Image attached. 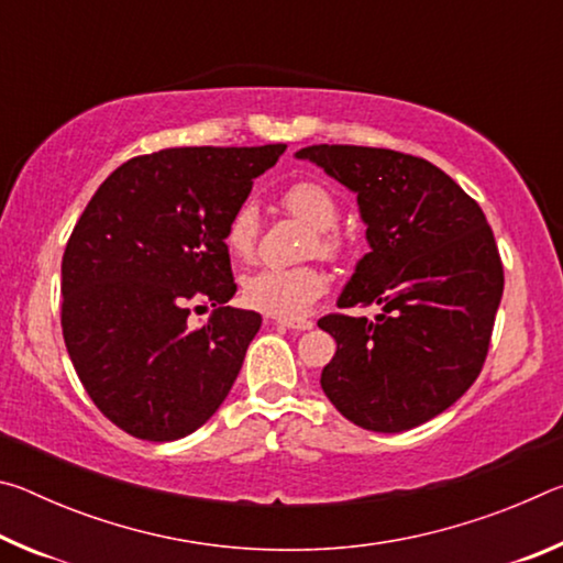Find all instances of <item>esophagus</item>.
Instances as JSON below:
<instances>
[{"mask_svg": "<svg viewBox=\"0 0 563 563\" xmlns=\"http://www.w3.org/2000/svg\"><path fill=\"white\" fill-rule=\"evenodd\" d=\"M275 325H280V328H288V330H310L312 328V322L310 320H275Z\"/></svg>", "mask_w": 563, "mask_h": 563, "instance_id": "obj_1", "label": "esophagus"}]
</instances>
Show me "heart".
<instances>
[{
	"label": "heart",
	"mask_w": 563,
	"mask_h": 563,
	"mask_svg": "<svg viewBox=\"0 0 563 563\" xmlns=\"http://www.w3.org/2000/svg\"><path fill=\"white\" fill-rule=\"evenodd\" d=\"M280 206L300 223L312 228L308 253L325 261H338L342 255V238L332 231L340 221V208L335 196L318 184V180H295L283 190ZM261 238L258 208L245 201L228 216L223 228V245L235 261H251ZM328 280L316 265H298V268H263L251 273L243 280V302L247 308L265 312V316L295 320L308 312L322 292Z\"/></svg>",
	"instance_id": "1"
}]
</instances>
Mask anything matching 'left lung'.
Segmentation results:
<instances>
[{
  "label": "left lung",
  "mask_w": 563,
  "mask_h": 563,
  "mask_svg": "<svg viewBox=\"0 0 563 563\" xmlns=\"http://www.w3.org/2000/svg\"><path fill=\"white\" fill-rule=\"evenodd\" d=\"M357 194L369 253L338 308L379 305L369 322L330 312L338 342L320 385L362 430L405 432L460 399L482 373L504 292L497 241L479 203L430 161L393 148H300Z\"/></svg>",
  "instance_id": "left-lung-1"
}]
</instances>
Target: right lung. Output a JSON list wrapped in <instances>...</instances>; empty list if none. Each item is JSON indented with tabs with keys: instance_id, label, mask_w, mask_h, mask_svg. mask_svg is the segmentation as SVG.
I'll list each match as a JSON object with an SVG mask.
<instances>
[{
	"instance_id": "right-lung-1",
	"label": "right lung",
	"mask_w": 563,
	"mask_h": 563,
	"mask_svg": "<svg viewBox=\"0 0 563 563\" xmlns=\"http://www.w3.org/2000/svg\"><path fill=\"white\" fill-rule=\"evenodd\" d=\"M285 144L188 146L129 158L76 221L62 261V332L84 389L123 432L170 442L211 419L261 316L235 295L228 216ZM208 303L214 316L189 325Z\"/></svg>"
}]
</instances>
